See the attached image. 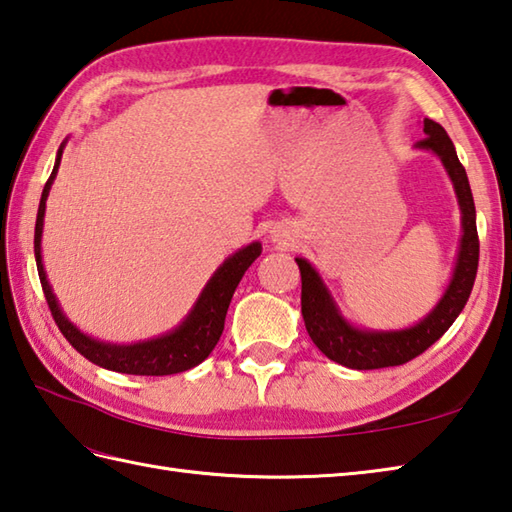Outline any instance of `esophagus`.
Wrapping results in <instances>:
<instances>
[{"label": "esophagus", "instance_id": "obj_1", "mask_svg": "<svg viewBox=\"0 0 512 512\" xmlns=\"http://www.w3.org/2000/svg\"><path fill=\"white\" fill-rule=\"evenodd\" d=\"M269 241H271V243H276L278 247H287V245H289V241H291V232H289V229H287L285 225H276V227H271V232H269Z\"/></svg>", "mask_w": 512, "mask_h": 512}]
</instances>
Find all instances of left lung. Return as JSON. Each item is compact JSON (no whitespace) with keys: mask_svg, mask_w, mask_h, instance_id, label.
Returning <instances> with one entry per match:
<instances>
[{"mask_svg":"<svg viewBox=\"0 0 512 512\" xmlns=\"http://www.w3.org/2000/svg\"><path fill=\"white\" fill-rule=\"evenodd\" d=\"M422 123L426 137L415 143V150L433 152L444 165L448 179L453 183L462 221L460 247H457L451 280L429 314L404 329H369L353 325L349 318H344L318 269L307 258H296L302 278V320H305L309 338L329 360L342 364V367L369 371L398 367V364L413 360L444 336L471 296L479 260L473 192L446 130L431 119H424Z\"/></svg>","mask_w":512,"mask_h":512,"instance_id":"1","label":"left lung"}]
</instances>
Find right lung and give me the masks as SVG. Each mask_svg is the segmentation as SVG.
Returning <instances> with one entry per match:
<instances>
[{"label":"right lung","mask_w":512,"mask_h":512,"mask_svg":"<svg viewBox=\"0 0 512 512\" xmlns=\"http://www.w3.org/2000/svg\"><path fill=\"white\" fill-rule=\"evenodd\" d=\"M68 139L59 145L55 168L48 183L41 192L39 210H37V223H35V260L41 287L48 300V307L52 311L57 327L64 333L66 340L75 347L83 358L95 362L97 367L117 371V373H130V375H172L183 373L187 369L201 364L212 349L216 347L218 338H221L225 327V316L232 302L234 291L245 276L249 265L263 252L260 241L249 243L238 249L232 256H227L221 265L216 267L212 278L207 280L205 287L198 294L192 309L187 311L185 318L174 329L161 333L156 338L119 344V342H106L99 338H92L90 333L81 331L75 322H72L64 309H61L59 300L48 283L44 256H41V236H44V216H46V201L50 194V187L57 179V170L61 163V154H64Z\"/></svg>","instance_id":"add662e5"}]
</instances>
